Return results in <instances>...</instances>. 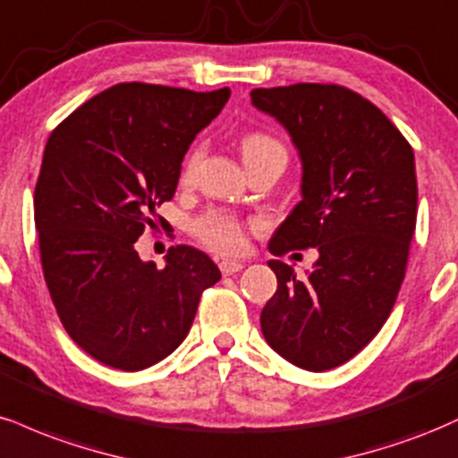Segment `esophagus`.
<instances>
[{"instance_id": "34e87169", "label": "esophagus", "mask_w": 458, "mask_h": 458, "mask_svg": "<svg viewBox=\"0 0 458 458\" xmlns=\"http://www.w3.org/2000/svg\"><path fill=\"white\" fill-rule=\"evenodd\" d=\"M218 267H220V272L225 274V276H231V274L240 272L242 267H244V263L235 261V259H225V261L218 263Z\"/></svg>"}]
</instances>
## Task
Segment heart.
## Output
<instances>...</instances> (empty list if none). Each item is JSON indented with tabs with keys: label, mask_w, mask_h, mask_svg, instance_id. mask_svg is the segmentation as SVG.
<instances>
[{
	"label": "heart",
	"mask_w": 458,
	"mask_h": 458,
	"mask_svg": "<svg viewBox=\"0 0 458 458\" xmlns=\"http://www.w3.org/2000/svg\"><path fill=\"white\" fill-rule=\"evenodd\" d=\"M270 145L278 143L272 141L266 134H249L242 148H244V152H249V149L270 148ZM199 158H201V148H195L188 154L184 171H182V180H191L195 175ZM192 233L197 235V240L203 246H208L214 252H220V255H233V252H240L244 249V227H242V223L233 214L220 212V209H212V212L197 218L192 223Z\"/></svg>",
	"instance_id": "1"
}]
</instances>
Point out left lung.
I'll return each mask as SVG.
<instances>
[{
  "mask_svg": "<svg viewBox=\"0 0 458 458\" xmlns=\"http://www.w3.org/2000/svg\"><path fill=\"white\" fill-rule=\"evenodd\" d=\"M250 100L289 132L302 163V201L274 231L272 252H319L306 278L267 261L278 287L261 332L295 367H341L377 336L405 278L418 212L413 149L373 102L341 85L259 88Z\"/></svg>",
  "mask_w": 458,
  "mask_h": 458,
  "instance_id": "1",
  "label": "left lung"
}]
</instances>
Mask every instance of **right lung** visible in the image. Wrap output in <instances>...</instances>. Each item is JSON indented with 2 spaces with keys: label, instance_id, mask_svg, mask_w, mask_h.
<instances>
[{
  "label": "right lung",
  "instance_id": "right-lung-1",
  "mask_svg": "<svg viewBox=\"0 0 458 458\" xmlns=\"http://www.w3.org/2000/svg\"><path fill=\"white\" fill-rule=\"evenodd\" d=\"M229 96L120 83L48 137L34 192L45 281L70 338L106 367L141 370L175 352L201 293L220 281L192 246L169 249L158 270L134 242L175 195L184 154Z\"/></svg>",
  "mask_w": 458,
  "mask_h": 458
}]
</instances>
